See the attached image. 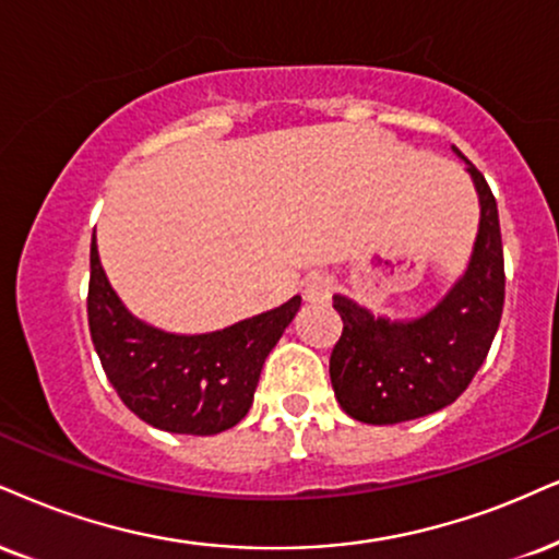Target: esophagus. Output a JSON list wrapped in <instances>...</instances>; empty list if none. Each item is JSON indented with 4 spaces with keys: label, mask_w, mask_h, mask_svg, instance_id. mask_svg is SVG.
<instances>
[{
    "label": "esophagus",
    "mask_w": 559,
    "mask_h": 559,
    "mask_svg": "<svg viewBox=\"0 0 559 559\" xmlns=\"http://www.w3.org/2000/svg\"><path fill=\"white\" fill-rule=\"evenodd\" d=\"M334 290V280L329 274H308L306 282H302V295H306L308 302H326L332 298Z\"/></svg>",
    "instance_id": "34e87169"
}]
</instances>
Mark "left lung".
<instances>
[{"mask_svg": "<svg viewBox=\"0 0 559 559\" xmlns=\"http://www.w3.org/2000/svg\"><path fill=\"white\" fill-rule=\"evenodd\" d=\"M466 170L479 194V233L464 277L432 311L389 321L334 295L344 326L329 376L336 402L353 419L396 425L432 415L464 394L490 353L506 302L500 217L485 176L469 160Z\"/></svg>", "mask_w": 559, "mask_h": 559, "instance_id": "1", "label": "left lung"}]
</instances>
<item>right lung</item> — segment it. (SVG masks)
Segmentation results:
<instances>
[{
    "mask_svg": "<svg viewBox=\"0 0 559 559\" xmlns=\"http://www.w3.org/2000/svg\"><path fill=\"white\" fill-rule=\"evenodd\" d=\"M300 295L223 332L168 334L123 308L90 243L87 323L95 353L121 402L147 425L181 436H215L238 425L253 404L261 368Z\"/></svg>",
    "mask_w": 559,
    "mask_h": 559,
    "instance_id": "1",
    "label": "right lung"
}]
</instances>
